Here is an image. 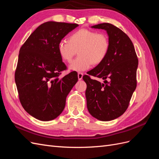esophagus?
Segmentation results:
<instances>
[{"label": "esophagus", "instance_id": "34e87169", "mask_svg": "<svg viewBox=\"0 0 159 159\" xmlns=\"http://www.w3.org/2000/svg\"><path fill=\"white\" fill-rule=\"evenodd\" d=\"M83 75H84L83 73H81V72H78V80H81V79H82V78H83Z\"/></svg>", "mask_w": 159, "mask_h": 159}]
</instances>
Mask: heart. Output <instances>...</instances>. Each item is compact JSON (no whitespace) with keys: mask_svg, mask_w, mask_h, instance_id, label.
I'll list each match as a JSON object with an SVG mask.
<instances>
[{"mask_svg":"<svg viewBox=\"0 0 159 159\" xmlns=\"http://www.w3.org/2000/svg\"><path fill=\"white\" fill-rule=\"evenodd\" d=\"M62 40L58 44V52L62 60L70 63L78 51L79 56L70 65V69L83 71L105 60L109 51L110 43L105 33L81 28Z\"/></svg>","mask_w":159,"mask_h":159,"instance_id":"obj_1","label":"heart"}]
</instances>
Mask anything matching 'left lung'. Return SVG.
Here are the masks:
<instances>
[{
	"mask_svg": "<svg viewBox=\"0 0 159 159\" xmlns=\"http://www.w3.org/2000/svg\"><path fill=\"white\" fill-rule=\"evenodd\" d=\"M92 28L107 31L110 48L102 63L83 76L87 84V107L93 117L107 121L120 117L128 108L137 87L138 58L132 41L119 28L109 23ZM90 75L102 78L105 84L91 79Z\"/></svg>",
	"mask_w": 159,
	"mask_h": 159,
	"instance_id": "1",
	"label": "left lung"
}]
</instances>
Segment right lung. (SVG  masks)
Segmentation results:
<instances>
[{
    "mask_svg": "<svg viewBox=\"0 0 159 159\" xmlns=\"http://www.w3.org/2000/svg\"><path fill=\"white\" fill-rule=\"evenodd\" d=\"M77 24L49 21L42 24L19 51L14 79L20 103L26 111L40 121H51L61 113L67 95L78 81L67 69L58 52V44Z\"/></svg>",
    "mask_w": 159,
    "mask_h": 159,
    "instance_id": "right-lung-1",
    "label": "right lung"
}]
</instances>
